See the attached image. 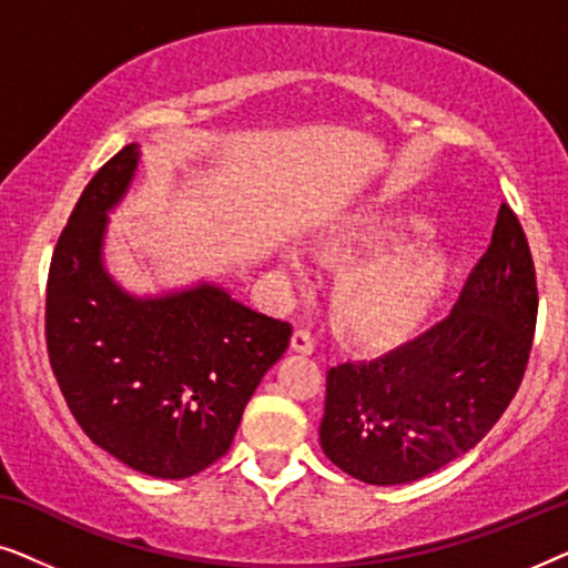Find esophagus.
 I'll return each mask as SVG.
<instances>
[{"label":"esophagus","instance_id":"obj_1","mask_svg":"<svg viewBox=\"0 0 568 568\" xmlns=\"http://www.w3.org/2000/svg\"><path fill=\"white\" fill-rule=\"evenodd\" d=\"M315 336L307 328H297L292 336V348L300 354H313L315 352Z\"/></svg>","mask_w":568,"mask_h":568}]
</instances>
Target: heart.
<instances>
[{"instance_id":"b5f03b06","label":"heart","mask_w":568,"mask_h":568,"mask_svg":"<svg viewBox=\"0 0 568 568\" xmlns=\"http://www.w3.org/2000/svg\"><path fill=\"white\" fill-rule=\"evenodd\" d=\"M418 220L372 222L356 220L338 227L325 243V255L338 261H359L398 243L403 230H422ZM284 266L302 282L305 258L297 247H286ZM447 278V258L434 245H408L356 266L338 284L333 313L348 336L383 344L406 336L424 321Z\"/></svg>"}]
</instances>
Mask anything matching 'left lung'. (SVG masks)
<instances>
[{
  "instance_id": "1",
  "label": "left lung",
  "mask_w": 568,
  "mask_h": 568,
  "mask_svg": "<svg viewBox=\"0 0 568 568\" xmlns=\"http://www.w3.org/2000/svg\"><path fill=\"white\" fill-rule=\"evenodd\" d=\"M535 317L530 245L501 204L491 245L445 321L385 356L328 372L323 453L372 486L410 484L465 455L515 398Z\"/></svg>"
}]
</instances>
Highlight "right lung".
<instances>
[{
    "label": "right lung",
    "mask_w": 568,
    "mask_h": 568,
    "mask_svg": "<svg viewBox=\"0 0 568 568\" xmlns=\"http://www.w3.org/2000/svg\"><path fill=\"white\" fill-rule=\"evenodd\" d=\"M136 165L139 144H126L77 201L49 268L45 346L82 432L129 468L178 480L227 453L292 325L216 284L134 297L113 282L103 266L108 212Z\"/></svg>",
    "instance_id": "1"
}]
</instances>
